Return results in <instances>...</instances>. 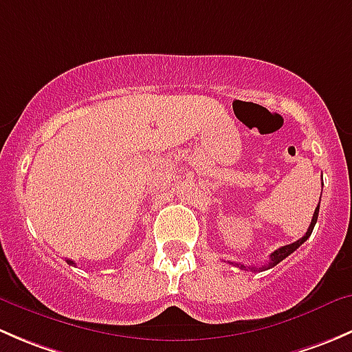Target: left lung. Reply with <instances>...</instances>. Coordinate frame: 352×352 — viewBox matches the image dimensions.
<instances>
[{
	"mask_svg": "<svg viewBox=\"0 0 352 352\" xmlns=\"http://www.w3.org/2000/svg\"><path fill=\"white\" fill-rule=\"evenodd\" d=\"M318 209H320V202H318V206H317V208H315L314 218H311L310 226H308V232L305 233V235L301 236L300 240H296V242H294V243L285 245V247H281V248H278V250L272 252L271 257H269V264H267V265H264V267H261V271H262V269H271V267H274L276 264H279V262H281V261H285V258L287 257V255L293 254V252L296 250V248L300 247L301 243L307 242V239H308V236L311 235V232H314L315 223H317V219H318ZM230 264H235V262H230ZM235 265H236V267H240V269H245V265H243V264H235ZM252 269H254V271H255V267H252Z\"/></svg>",
	"mask_w": 352,
	"mask_h": 352,
	"instance_id": "1",
	"label": "left lung"
}]
</instances>
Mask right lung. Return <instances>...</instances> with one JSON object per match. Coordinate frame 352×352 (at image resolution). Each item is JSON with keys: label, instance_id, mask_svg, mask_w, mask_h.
<instances>
[{"label": "right lung", "instance_id": "1", "mask_svg": "<svg viewBox=\"0 0 352 352\" xmlns=\"http://www.w3.org/2000/svg\"><path fill=\"white\" fill-rule=\"evenodd\" d=\"M67 264H71V265H73V264H74V262H73V261H67Z\"/></svg>", "mask_w": 352, "mask_h": 352}]
</instances>
